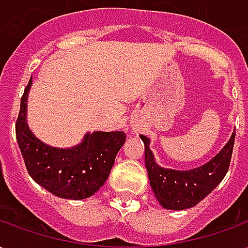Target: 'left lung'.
<instances>
[{"mask_svg":"<svg viewBox=\"0 0 248 248\" xmlns=\"http://www.w3.org/2000/svg\"><path fill=\"white\" fill-rule=\"evenodd\" d=\"M140 140L145 143L146 169L158 202L167 210H185L194 207L222 182L231 162L235 133L211 161L187 171L158 166L149 147L150 140L145 135Z\"/></svg>","mask_w":248,"mask_h":248,"instance_id":"1","label":"left lung"}]
</instances>
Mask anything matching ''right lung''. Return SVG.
<instances>
[{
    "mask_svg": "<svg viewBox=\"0 0 248 248\" xmlns=\"http://www.w3.org/2000/svg\"><path fill=\"white\" fill-rule=\"evenodd\" d=\"M30 78L21 98L16 135L29 175L40 186L65 199H85L106 182L115 156L124 146V131L87 133L81 143L71 149H57L41 142L26 122Z\"/></svg>",
    "mask_w": 248,
    "mask_h": 248,
    "instance_id": "1",
    "label": "right lung"
}]
</instances>
